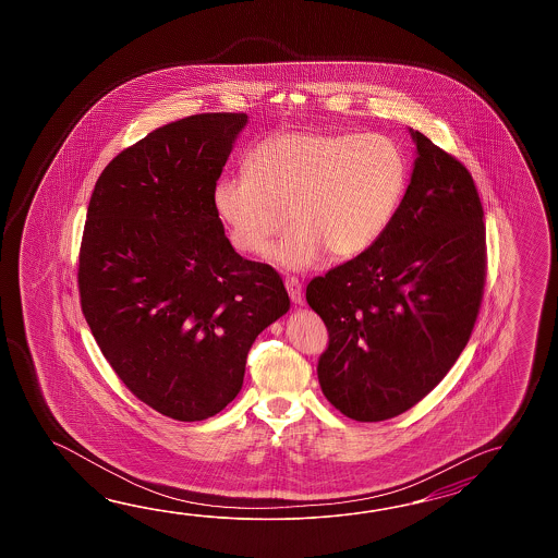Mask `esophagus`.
I'll list each match as a JSON object with an SVG mask.
<instances>
[{"label":"esophagus","instance_id":"1","mask_svg":"<svg viewBox=\"0 0 558 558\" xmlns=\"http://www.w3.org/2000/svg\"><path fill=\"white\" fill-rule=\"evenodd\" d=\"M284 289H287V293H289L291 301H293L295 305L303 303V291H301L299 279H295V277H287V279H284Z\"/></svg>","mask_w":558,"mask_h":558}]
</instances>
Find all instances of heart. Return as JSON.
Wrapping results in <instances>:
<instances>
[{
  "mask_svg": "<svg viewBox=\"0 0 558 558\" xmlns=\"http://www.w3.org/2000/svg\"><path fill=\"white\" fill-rule=\"evenodd\" d=\"M407 179L403 149L387 135L283 131L253 147L247 171L217 179L211 202L243 255L269 247L287 209L291 229L269 259L303 271L327 253L351 259L371 250L391 226Z\"/></svg>",
  "mask_w": 558,
  "mask_h": 558,
  "instance_id": "heart-1",
  "label": "heart"
}]
</instances>
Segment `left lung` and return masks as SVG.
<instances>
[{
	"label": "left lung",
	"instance_id": "obj_1",
	"mask_svg": "<svg viewBox=\"0 0 558 558\" xmlns=\"http://www.w3.org/2000/svg\"><path fill=\"white\" fill-rule=\"evenodd\" d=\"M409 133L415 166L387 233L307 284L308 307L329 331L320 391L361 423L401 415L439 385L469 343L485 289L473 178L421 131Z\"/></svg>",
	"mask_w": 558,
	"mask_h": 558
}]
</instances>
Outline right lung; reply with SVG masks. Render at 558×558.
I'll use <instances>...</instances> for the list:
<instances>
[{"label":"right lung","mask_w":558,"mask_h":558,"mask_svg":"<svg viewBox=\"0 0 558 558\" xmlns=\"http://www.w3.org/2000/svg\"><path fill=\"white\" fill-rule=\"evenodd\" d=\"M245 113L167 123L104 169L80 251L85 320L140 401L203 421L243 385L257 335L289 311L274 267L243 259L211 191Z\"/></svg>","instance_id":"1"}]
</instances>
